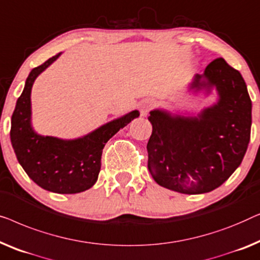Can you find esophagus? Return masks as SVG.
<instances>
[{"mask_svg":"<svg viewBox=\"0 0 260 260\" xmlns=\"http://www.w3.org/2000/svg\"><path fill=\"white\" fill-rule=\"evenodd\" d=\"M155 106V102L152 100V99H146V100H144L141 102L140 105V113L142 116H146L149 113V111L154 107Z\"/></svg>","mask_w":260,"mask_h":260,"instance_id":"obj_1","label":"esophagus"}]
</instances>
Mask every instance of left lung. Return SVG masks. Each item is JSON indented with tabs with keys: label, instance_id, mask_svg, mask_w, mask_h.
<instances>
[{
	"label": "left lung",
	"instance_id": "8db88e82",
	"mask_svg": "<svg viewBox=\"0 0 260 260\" xmlns=\"http://www.w3.org/2000/svg\"><path fill=\"white\" fill-rule=\"evenodd\" d=\"M215 87L219 101L194 118L152 111L147 167L162 187L202 194L224 184L243 161L251 137L252 102L240 73L222 57L197 74L191 88Z\"/></svg>",
	"mask_w": 260,
	"mask_h": 260
}]
</instances>
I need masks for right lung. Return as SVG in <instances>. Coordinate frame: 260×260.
<instances>
[{
    "mask_svg": "<svg viewBox=\"0 0 260 260\" xmlns=\"http://www.w3.org/2000/svg\"><path fill=\"white\" fill-rule=\"evenodd\" d=\"M60 54L35 67L28 75L12 115L10 140L20 165L35 184L54 193L73 194L86 191L96 182L106 142L138 118L139 112H131L75 140L36 134L30 123L32 83Z\"/></svg>",
    "mask_w": 260,
    "mask_h": 260,
    "instance_id": "1",
    "label": "right lung"
}]
</instances>
